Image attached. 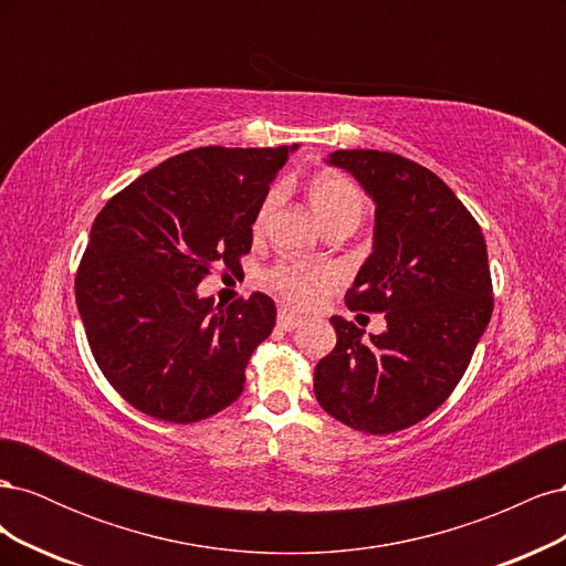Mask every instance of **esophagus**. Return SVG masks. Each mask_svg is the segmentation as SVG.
Returning a JSON list of instances; mask_svg holds the SVG:
<instances>
[{"mask_svg":"<svg viewBox=\"0 0 566 566\" xmlns=\"http://www.w3.org/2000/svg\"><path fill=\"white\" fill-rule=\"evenodd\" d=\"M279 328H283V331H295V328H300V323H302V318H297L295 314H287V312H279Z\"/></svg>","mask_w":566,"mask_h":566,"instance_id":"esophagus-1","label":"esophagus"}]
</instances>
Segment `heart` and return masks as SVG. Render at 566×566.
<instances>
[{
    "label": "heart",
    "mask_w": 566,
    "mask_h": 566,
    "mask_svg": "<svg viewBox=\"0 0 566 566\" xmlns=\"http://www.w3.org/2000/svg\"><path fill=\"white\" fill-rule=\"evenodd\" d=\"M283 196V188H271L266 198L262 200L260 210L254 217V231L260 233L279 208ZM310 200L312 208L323 221V227L328 229L339 221H349V224H358L364 217L366 200L361 188H358L349 177L339 172H323L312 179L310 184ZM335 281V271L331 266L321 264H302V262H279L269 266L262 273V283L276 293L285 304L295 306V310H310L314 306L323 290Z\"/></svg>",
    "instance_id": "b5f03b06"
}]
</instances>
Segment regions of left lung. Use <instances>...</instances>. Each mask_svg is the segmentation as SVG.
Returning a JSON list of instances; mask_svg holds the SVG:
<instances>
[{"instance_id": "8db88e82", "label": "left lung", "mask_w": 566, "mask_h": 566, "mask_svg": "<svg viewBox=\"0 0 566 566\" xmlns=\"http://www.w3.org/2000/svg\"><path fill=\"white\" fill-rule=\"evenodd\" d=\"M375 200L373 254L345 302L385 314L387 331L364 337L333 316L337 345L314 370L325 413L366 434L424 420L465 375L493 312L482 227L432 169L387 150H335Z\"/></svg>"}]
</instances>
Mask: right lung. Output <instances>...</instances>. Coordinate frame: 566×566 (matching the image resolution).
<instances>
[{
	"label": "right lung",
	"mask_w": 566,
	"mask_h": 566,
	"mask_svg": "<svg viewBox=\"0 0 566 566\" xmlns=\"http://www.w3.org/2000/svg\"><path fill=\"white\" fill-rule=\"evenodd\" d=\"M293 148L186 150L94 219L75 273L77 310L101 373L142 413L188 424L243 394L276 304L252 293L214 306L196 287L214 266H241L256 210Z\"/></svg>",
	"instance_id": "add662e5"
}]
</instances>
